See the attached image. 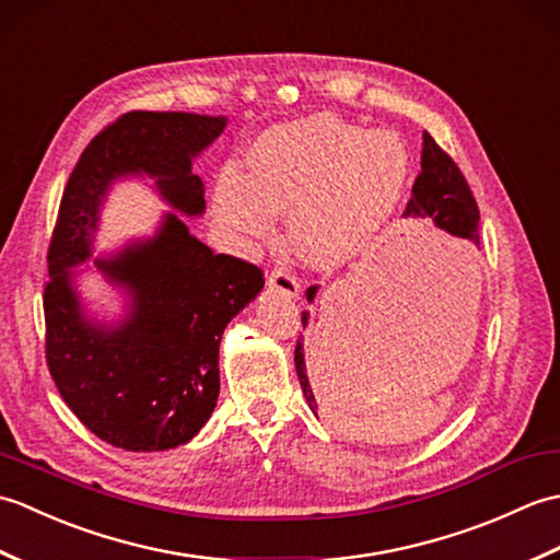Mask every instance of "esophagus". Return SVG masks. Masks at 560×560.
<instances>
[{
	"label": "esophagus",
	"instance_id": "esophagus-1",
	"mask_svg": "<svg viewBox=\"0 0 560 560\" xmlns=\"http://www.w3.org/2000/svg\"><path fill=\"white\" fill-rule=\"evenodd\" d=\"M269 289L271 291H279L281 295H289V299H295V295L301 293V283L295 279V273L287 267H277L271 269L269 273Z\"/></svg>",
	"mask_w": 560,
	"mask_h": 560
}]
</instances>
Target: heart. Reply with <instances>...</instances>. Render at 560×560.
Listing matches in <instances>:
<instances>
[{
	"instance_id": "b5f03b06",
	"label": "heart",
	"mask_w": 560,
	"mask_h": 560,
	"mask_svg": "<svg viewBox=\"0 0 560 560\" xmlns=\"http://www.w3.org/2000/svg\"><path fill=\"white\" fill-rule=\"evenodd\" d=\"M407 180L409 151L395 132L315 115L267 129L249 149L247 173L219 177L213 205L241 235H265L273 211H291L303 257L327 267L385 231Z\"/></svg>"
}]
</instances>
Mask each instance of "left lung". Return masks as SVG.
<instances>
[{
  "label": "left lung",
  "mask_w": 560,
  "mask_h": 560,
  "mask_svg": "<svg viewBox=\"0 0 560 560\" xmlns=\"http://www.w3.org/2000/svg\"><path fill=\"white\" fill-rule=\"evenodd\" d=\"M404 217L425 219L431 217L438 229L447 231L450 235L462 237L479 245V207L474 199L471 189L464 180L457 163L447 156V151L435 144V139L423 132V151H421V173L416 175V183L411 189V199ZM315 287L307 289V301L315 299ZM303 327L307 323V315L303 313ZM303 337L295 341V373H299L303 395L307 399V407L317 413V399L313 395V387L307 383L305 361H303Z\"/></svg>",
  "instance_id": "1"
}]
</instances>
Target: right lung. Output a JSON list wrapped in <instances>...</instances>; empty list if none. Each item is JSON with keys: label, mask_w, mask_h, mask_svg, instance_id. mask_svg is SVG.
I'll return each instance as SVG.
<instances>
[{"label": "right lung", "mask_w": 560, "mask_h": 560, "mask_svg": "<svg viewBox=\"0 0 560 560\" xmlns=\"http://www.w3.org/2000/svg\"><path fill=\"white\" fill-rule=\"evenodd\" d=\"M225 117L132 110L103 127L71 171L47 247L45 359L77 419L105 443L132 452L185 445L219 399V341L231 317L265 287L253 261L213 255L168 213L156 237L96 267L132 293L120 327L86 323L69 267L89 259L91 233L113 180L151 175L177 211H205L192 159Z\"/></svg>", "instance_id": "obj_1"}]
</instances>
